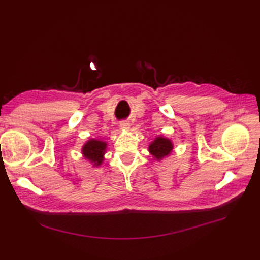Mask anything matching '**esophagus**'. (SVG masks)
I'll return each mask as SVG.
<instances>
[{"label":"esophagus","mask_w":260,"mask_h":260,"mask_svg":"<svg viewBox=\"0 0 260 260\" xmlns=\"http://www.w3.org/2000/svg\"><path fill=\"white\" fill-rule=\"evenodd\" d=\"M119 128H120V130H122V131H128L129 128H130V123L127 122V121H122V122H120V124H119Z\"/></svg>","instance_id":"1"}]
</instances>
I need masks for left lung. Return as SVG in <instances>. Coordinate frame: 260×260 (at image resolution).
<instances>
[{"label": "left lung", "mask_w": 260, "mask_h": 260, "mask_svg": "<svg viewBox=\"0 0 260 260\" xmlns=\"http://www.w3.org/2000/svg\"><path fill=\"white\" fill-rule=\"evenodd\" d=\"M175 145L171 139L162 136H157L151 143H149L147 151L149 155H152L153 159L157 161H162L174 151Z\"/></svg>", "instance_id": "1"}]
</instances>
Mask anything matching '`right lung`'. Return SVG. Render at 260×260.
<instances>
[{"label":"right lung","instance_id":"obj_1","mask_svg":"<svg viewBox=\"0 0 260 260\" xmlns=\"http://www.w3.org/2000/svg\"><path fill=\"white\" fill-rule=\"evenodd\" d=\"M106 151L107 142L98 139L88 140L81 147L83 158L88 160L94 168H99L103 165Z\"/></svg>","mask_w":260,"mask_h":260}]
</instances>
